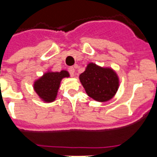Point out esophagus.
Returning a JSON list of instances; mask_svg holds the SVG:
<instances>
[{
    "mask_svg": "<svg viewBox=\"0 0 157 157\" xmlns=\"http://www.w3.org/2000/svg\"><path fill=\"white\" fill-rule=\"evenodd\" d=\"M68 71H69V73H70V75H71V76H75V68H74L73 67H69Z\"/></svg>",
    "mask_w": 157,
    "mask_h": 157,
    "instance_id": "34e87169",
    "label": "esophagus"
}]
</instances>
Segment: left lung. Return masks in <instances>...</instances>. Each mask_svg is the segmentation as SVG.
<instances>
[{
    "label": "left lung",
    "mask_w": 157,
    "mask_h": 157,
    "mask_svg": "<svg viewBox=\"0 0 157 157\" xmlns=\"http://www.w3.org/2000/svg\"><path fill=\"white\" fill-rule=\"evenodd\" d=\"M86 94L98 102L112 99L119 88V78L113 69L90 63L79 76Z\"/></svg>",
    "instance_id": "8db88e82"
}]
</instances>
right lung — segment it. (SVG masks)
I'll list each match as a JSON object with an SVG mask.
<instances>
[{"label": "right lung", "mask_w": 157, "mask_h": 157, "mask_svg": "<svg viewBox=\"0 0 157 157\" xmlns=\"http://www.w3.org/2000/svg\"><path fill=\"white\" fill-rule=\"evenodd\" d=\"M69 76L68 71L65 70L59 72L49 71L34 82L33 88L41 100L51 103L56 98L62 79Z\"/></svg>", "instance_id": "right-lung-1"}]
</instances>
